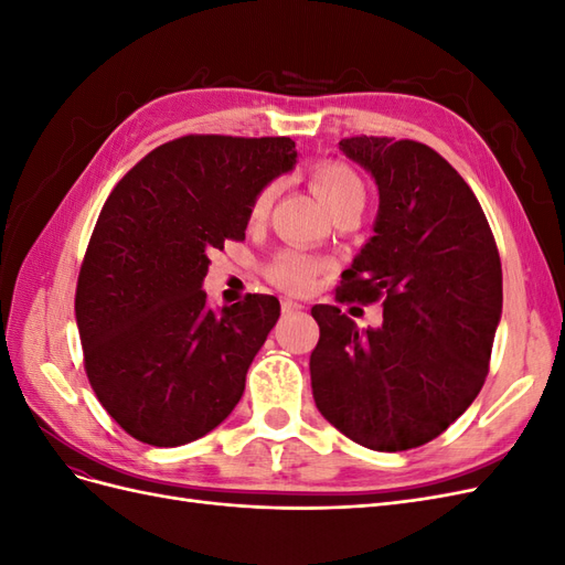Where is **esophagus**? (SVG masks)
<instances>
[{
	"label": "esophagus",
	"instance_id": "1",
	"mask_svg": "<svg viewBox=\"0 0 565 565\" xmlns=\"http://www.w3.org/2000/svg\"><path fill=\"white\" fill-rule=\"evenodd\" d=\"M299 311H303V306L301 303H297V301H282V313L285 316H292V313H299Z\"/></svg>",
	"mask_w": 565,
	"mask_h": 565
}]
</instances>
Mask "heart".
Returning <instances> with one entry per match:
<instances>
[{
  "label": "heart",
  "instance_id": "obj_1",
  "mask_svg": "<svg viewBox=\"0 0 565 565\" xmlns=\"http://www.w3.org/2000/svg\"><path fill=\"white\" fill-rule=\"evenodd\" d=\"M311 183L318 198L328 204V210L334 216L347 210H363L365 185L349 164L339 160H320L313 167ZM276 183H268L256 193L249 207L252 221H264L268 216L273 200H276ZM324 268H328V262H322L318 256L299 247H287L268 262L266 276L270 278V282H276L280 289H285V292L306 295L316 287Z\"/></svg>",
  "mask_w": 565,
  "mask_h": 565
}]
</instances>
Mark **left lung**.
<instances>
[{
    "mask_svg": "<svg viewBox=\"0 0 565 565\" xmlns=\"http://www.w3.org/2000/svg\"><path fill=\"white\" fill-rule=\"evenodd\" d=\"M339 148L377 181L380 216L334 301H380L384 322L361 332L339 306H313V398L358 446L413 450L483 388L502 316L500 252L473 191L434 148L363 134Z\"/></svg>",
    "mask_w": 565,
    "mask_h": 565,
    "instance_id": "obj_1",
    "label": "left lung"
}]
</instances>
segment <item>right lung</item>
<instances>
[{
  "label": "right lung",
  "mask_w": 565,
  "mask_h": 565,
  "mask_svg": "<svg viewBox=\"0 0 565 565\" xmlns=\"http://www.w3.org/2000/svg\"><path fill=\"white\" fill-rule=\"evenodd\" d=\"M295 162L287 136L188 134L113 188L79 266L75 316L96 398L136 440L183 446L241 401L280 301L247 295L216 316L200 287L210 254L245 241L252 200Z\"/></svg>",
  "instance_id": "right-lung-1"
}]
</instances>
